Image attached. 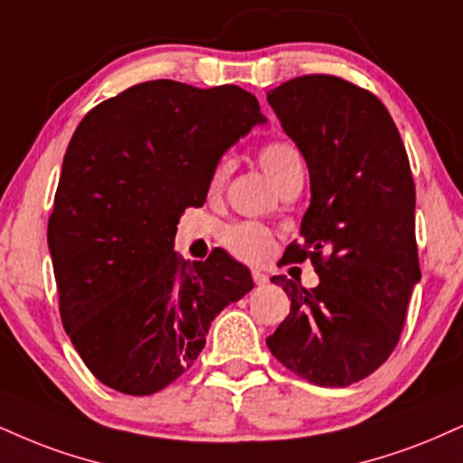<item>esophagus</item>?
Listing matches in <instances>:
<instances>
[{"label": "esophagus", "mask_w": 463, "mask_h": 463, "mask_svg": "<svg viewBox=\"0 0 463 463\" xmlns=\"http://www.w3.org/2000/svg\"><path fill=\"white\" fill-rule=\"evenodd\" d=\"M252 280H254V285H265L267 282V274H263V271L260 269H252Z\"/></svg>", "instance_id": "34e87169"}]
</instances>
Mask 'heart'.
Returning a JSON list of instances; mask_svg holds the SVG:
<instances>
[{
    "label": "heart",
    "mask_w": 463,
    "mask_h": 463,
    "mask_svg": "<svg viewBox=\"0 0 463 463\" xmlns=\"http://www.w3.org/2000/svg\"><path fill=\"white\" fill-rule=\"evenodd\" d=\"M259 161L267 172V176L276 183V187H285L293 178L304 176V159L295 144L287 140H274L267 142L263 148L259 150ZM232 161L224 157L217 161V165L211 172L209 178V192L220 194L222 187L226 185L228 176H231ZM222 243L232 256L241 260H250V263H259L267 254L271 252L274 246V235L269 228L256 222H237V224L226 226L222 231Z\"/></svg>",
    "instance_id": "b5f03b06"
}]
</instances>
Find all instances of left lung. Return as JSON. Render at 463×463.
<instances>
[{
	"label": "left lung",
	"instance_id": "left-lung-1",
	"mask_svg": "<svg viewBox=\"0 0 463 463\" xmlns=\"http://www.w3.org/2000/svg\"><path fill=\"white\" fill-rule=\"evenodd\" d=\"M267 101L304 155L313 194L304 241L285 256L310 259L319 276L315 288L271 278L291 313L267 347L295 375L343 388L388 360L420 280L408 153L380 99L341 77H295Z\"/></svg>",
	"mask_w": 463,
	"mask_h": 463
}]
</instances>
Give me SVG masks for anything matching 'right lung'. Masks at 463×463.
I'll return each instance as SVG.
<instances>
[{
    "label": "right lung",
    "mask_w": 463,
    "mask_h": 463,
    "mask_svg": "<svg viewBox=\"0 0 463 463\" xmlns=\"http://www.w3.org/2000/svg\"><path fill=\"white\" fill-rule=\"evenodd\" d=\"M260 122L243 88L155 80L99 103L72 133L47 239L62 326L105 386L165 388L196 362L211 321L252 291L224 250L189 265L172 248L217 161Z\"/></svg>",
    "instance_id": "1"
}]
</instances>
